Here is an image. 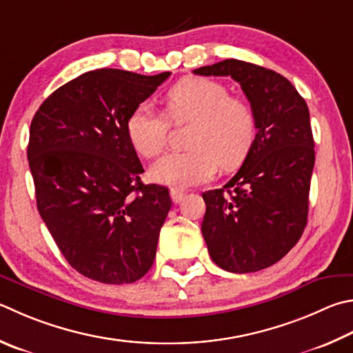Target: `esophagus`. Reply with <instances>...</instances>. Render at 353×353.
Instances as JSON below:
<instances>
[{"label":"esophagus","instance_id":"obj_1","mask_svg":"<svg viewBox=\"0 0 353 353\" xmlns=\"http://www.w3.org/2000/svg\"><path fill=\"white\" fill-rule=\"evenodd\" d=\"M170 194H171V199H172V202H174V203H181L183 196H185L183 191L179 190V188H171Z\"/></svg>","mask_w":353,"mask_h":353}]
</instances>
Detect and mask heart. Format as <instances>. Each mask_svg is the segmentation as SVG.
<instances>
[{"label": "heart", "instance_id": "obj_1", "mask_svg": "<svg viewBox=\"0 0 353 353\" xmlns=\"http://www.w3.org/2000/svg\"><path fill=\"white\" fill-rule=\"evenodd\" d=\"M166 112L172 121H193L188 151L170 152L151 166V177L170 187L187 188L208 182L222 168L239 165L256 137V117L247 101L230 97L219 81L185 79L166 94ZM168 120L148 101L136 106L126 120L132 148L146 159L163 150Z\"/></svg>", "mask_w": 353, "mask_h": 353}]
</instances>
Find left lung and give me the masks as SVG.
<instances>
[{
	"label": "left lung",
	"instance_id": "obj_1",
	"mask_svg": "<svg viewBox=\"0 0 353 353\" xmlns=\"http://www.w3.org/2000/svg\"><path fill=\"white\" fill-rule=\"evenodd\" d=\"M232 77L256 117V137L225 187L202 197V234L214 264L232 273L262 270L290 252L303 234L315 150L305 100L285 77L241 60L194 69Z\"/></svg>",
	"mask_w": 353,
	"mask_h": 353
}]
</instances>
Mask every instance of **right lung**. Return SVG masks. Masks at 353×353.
I'll list each match as a JSON object with an SVG mask.
<instances>
[{"instance_id": "add662e5", "label": "right lung", "mask_w": 353, "mask_h": 353, "mask_svg": "<svg viewBox=\"0 0 353 353\" xmlns=\"http://www.w3.org/2000/svg\"><path fill=\"white\" fill-rule=\"evenodd\" d=\"M171 72L95 69L38 108L28 159L37 207L70 267L103 284H131L156 258L170 191L140 181L126 120Z\"/></svg>"}]
</instances>
